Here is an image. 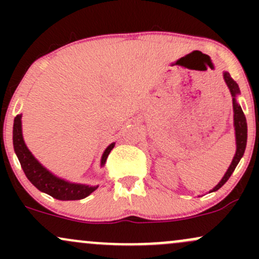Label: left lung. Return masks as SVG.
Listing matches in <instances>:
<instances>
[{
    "label": "left lung",
    "mask_w": 259,
    "mask_h": 259,
    "mask_svg": "<svg viewBox=\"0 0 259 259\" xmlns=\"http://www.w3.org/2000/svg\"><path fill=\"white\" fill-rule=\"evenodd\" d=\"M223 76H224L225 82H227L229 90H230L231 96H233L234 127H235V138H236V153H235L233 162H231L230 167L228 168L227 173L224 174L223 179L219 181L218 185L210 190V192L219 190L229 180V178L231 177V174H233V171L235 170V168H236V165L239 164L240 159L242 158L243 153H245V150H246V144H247V123H246V117L245 114H243L241 106H240L236 101V96L240 94L239 85L236 84V81H234L233 78L230 76V74L228 72H224Z\"/></svg>",
    "instance_id": "8db88e82"
}]
</instances>
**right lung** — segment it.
<instances>
[{"label":"right lung","instance_id":"add662e5","mask_svg":"<svg viewBox=\"0 0 259 259\" xmlns=\"http://www.w3.org/2000/svg\"><path fill=\"white\" fill-rule=\"evenodd\" d=\"M13 146L20 165L30 183L40 191L52 196L53 198L62 201H75L88 197L99 186H89L82 184H74L65 181L61 178L53 175L51 171L47 170L38 160L32 156L30 151L26 147L22 133V114H18L14 118L13 124ZM114 147V142L106 148L101 158V165H105L107 157L112 148Z\"/></svg>","mask_w":259,"mask_h":259}]
</instances>
